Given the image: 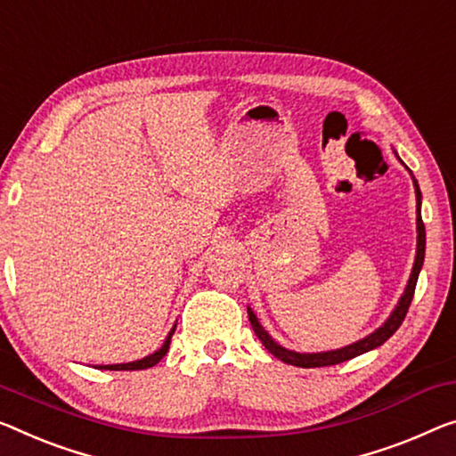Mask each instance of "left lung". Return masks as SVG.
<instances>
[{"label":"left lung","instance_id":"obj_1","mask_svg":"<svg viewBox=\"0 0 456 456\" xmlns=\"http://www.w3.org/2000/svg\"><path fill=\"white\" fill-rule=\"evenodd\" d=\"M413 184H416V200H418V251H416V262H413V270H411L410 282H407L405 293H403L402 298H399V305L395 307V311H393V314H391V317L383 323V328H379L377 331H372L370 336H366L364 339H360V342H356V344L346 346V348L331 350V352H317V354H298V352L287 350V348H282V346H278L274 339H272L266 334V330L262 328L260 322H257V317L248 309L251 328H254L256 336L260 338V342L264 344V348H266L270 354H274L278 360H282V362H287V364L301 366V369H317V366L339 364V362H346V360H350V358H354V356L364 354V352H369L372 348H377V346L385 344L387 339H389L393 334H395V331L399 330V325L403 323V319L407 315V309H410V305H411L413 293H416V282H418L419 270H422L424 254H426V229H424L422 215H419V205H422V202H419V200H422V192H419L416 180H413Z\"/></svg>","mask_w":456,"mask_h":456}]
</instances>
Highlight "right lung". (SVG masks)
Listing matches in <instances>:
<instances>
[{
    "instance_id": "right-lung-1",
    "label": "right lung",
    "mask_w": 456,
    "mask_h": 456,
    "mask_svg": "<svg viewBox=\"0 0 456 456\" xmlns=\"http://www.w3.org/2000/svg\"><path fill=\"white\" fill-rule=\"evenodd\" d=\"M175 330V328H174ZM174 330L169 331V336L166 342H163L161 348L155 352L151 356H145L142 360H137V362H126V364H102L98 369H104V370H142V369H149V366H155L159 362V360L167 354L169 350V342H172V336H174Z\"/></svg>"
}]
</instances>
